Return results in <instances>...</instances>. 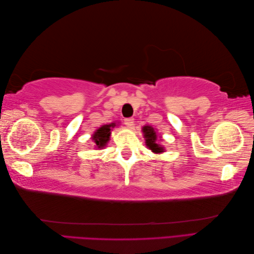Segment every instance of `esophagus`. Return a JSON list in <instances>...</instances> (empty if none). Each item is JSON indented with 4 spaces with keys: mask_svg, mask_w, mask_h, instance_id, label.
<instances>
[{
    "mask_svg": "<svg viewBox=\"0 0 254 254\" xmlns=\"http://www.w3.org/2000/svg\"><path fill=\"white\" fill-rule=\"evenodd\" d=\"M124 122H125V124L129 127H131L134 124V120L132 118H127L124 120Z\"/></svg>",
    "mask_w": 254,
    "mask_h": 254,
    "instance_id": "34e87169",
    "label": "esophagus"
}]
</instances>
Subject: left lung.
Here are the masks:
<instances>
[{
	"label": "left lung",
	"instance_id": "1",
	"mask_svg": "<svg viewBox=\"0 0 254 254\" xmlns=\"http://www.w3.org/2000/svg\"><path fill=\"white\" fill-rule=\"evenodd\" d=\"M143 135L146 140V146L155 153L163 152L165 149L162 145H160L157 141V133L151 126H144L142 128Z\"/></svg>",
	"mask_w": 254,
	"mask_h": 254
}]
</instances>
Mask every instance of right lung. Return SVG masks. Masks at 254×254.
<instances>
[{
	"label": "right lung",
	"instance_id": "obj_1",
	"mask_svg": "<svg viewBox=\"0 0 254 254\" xmlns=\"http://www.w3.org/2000/svg\"><path fill=\"white\" fill-rule=\"evenodd\" d=\"M115 127V123H111L108 125H104L101 128H98L94 134L92 135V140L95 143L97 148H104L107 143L110 140V134L112 128Z\"/></svg>",
	"mask_w": 254,
	"mask_h": 254
}]
</instances>
